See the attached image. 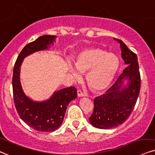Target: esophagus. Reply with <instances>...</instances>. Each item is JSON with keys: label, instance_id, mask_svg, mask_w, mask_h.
<instances>
[{"label": "esophagus", "instance_id": "1", "mask_svg": "<svg viewBox=\"0 0 155 155\" xmlns=\"http://www.w3.org/2000/svg\"><path fill=\"white\" fill-rule=\"evenodd\" d=\"M85 94H84V93L82 92V91H81V90H78V97H83V96H85Z\"/></svg>", "mask_w": 155, "mask_h": 155}]
</instances>
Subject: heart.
<instances>
[{
  "mask_svg": "<svg viewBox=\"0 0 155 155\" xmlns=\"http://www.w3.org/2000/svg\"><path fill=\"white\" fill-rule=\"evenodd\" d=\"M74 64L76 69L69 65L68 70L74 79H81L78 71L82 74L87 72L88 85L93 91L101 92L112 83L119 68V60L113 53H107L98 47H91L81 51L74 59Z\"/></svg>",
  "mask_w": 155,
  "mask_h": 155,
  "instance_id": "obj_1",
  "label": "heart"
}]
</instances>
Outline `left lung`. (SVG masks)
<instances>
[{
	"mask_svg": "<svg viewBox=\"0 0 155 155\" xmlns=\"http://www.w3.org/2000/svg\"><path fill=\"white\" fill-rule=\"evenodd\" d=\"M116 40L120 43L121 57L127 66L106 93L94 99V108L89 120L93 127L98 129H108L123 124L133 111L140 91L137 54L121 40ZM124 79L129 81L127 87L123 86Z\"/></svg>",
	"mask_w": 155,
	"mask_h": 155,
	"instance_id": "1",
	"label": "left lung"
}]
</instances>
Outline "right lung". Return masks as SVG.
<instances>
[{
    "mask_svg": "<svg viewBox=\"0 0 155 155\" xmlns=\"http://www.w3.org/2000/svg\"><path fill=\"white\" fill-rule=\"evenodd\" d=\"M55 36H41L24 47L13 67L12 85L15 107L21 118L27 125L41 132H51L62 124L67 107L77 97V90L69 87L56 91L49 100L36 102L23 91L20 82V67L23 60L35 51L45 50L54 41Z\"/></svg>",
    "mask_w": 155,
    "mask_h": 155,
    "instance_id": "add662e5",
    "label": "right lung"
}]
</instances>
